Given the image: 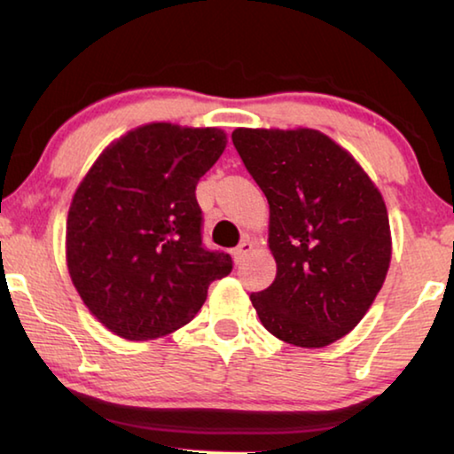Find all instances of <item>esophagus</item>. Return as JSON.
<instances>
[{"mask_svg":"<svg viewBox=\"0 0 454 454\" xmlns=\"http://www.w3.org/2000/svg\"><path fill=\"white\" fill-rule=\"evenodd\" d=\"M253 248H254L253 242H250V240H242L240 245L232 250V259H234L236 265H240V262L247 259V256L250 254V250H253Z\"/></svg>","mask_w":454,"mask_h":454,"instance_id":"1","label":"esophagus"}]
</instances>
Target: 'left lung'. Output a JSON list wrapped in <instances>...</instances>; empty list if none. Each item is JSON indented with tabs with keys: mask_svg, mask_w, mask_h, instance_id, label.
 Here are the masks:
<instances>
[{
	"mask_svg": "<svg viewBox=\"0 0 454 454\" xmlns=\"http://www.w3.org/2000/svg\"><path fill=\"white\" fill-rule=\"evenodd\" d=\"M232 142L269 201L275 281L250 301L283 342L322 348L347 336L391 261L385 201L353 154L312 128H236Z\"/></svg>",
	"mask_w": 454,
	"mask_h": 454,
	"instance_id": "obj_1",
	"label": "left lung"
}]
</instances>
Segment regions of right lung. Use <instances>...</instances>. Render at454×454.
<instances>
[{"instance_id":"obj_1","label":"right lung","mask_w":454,"mask_h":454,"mask_svg":"<svg viewBox=\"0 0 454 454\" xmlns=\"http://www.w3.org/2000/svg\"><path fill=\"white\" fill-rule=\"evenodd\" d=\"M218 128L153 121L114 140L73 195L67 267L90 312L126 340L185 326L230 254L201 245L195 185L226 148Z\"/></svg>"}]
</instances>
